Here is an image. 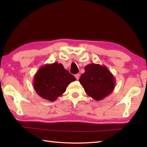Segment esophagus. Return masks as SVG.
Listing matches in <instances>:
<instances>
[{"mask_svg": "<svg viewBox=\"0 0 147 147\" xmlns=\"http://www.w3.org/2000/svg\"><path fill=\"white\" fill-rule=\"evenodd\" d=\"M74 76H75V78H76V80H79V78H80V74H75V75H74Z\"/></svg>", "mask_w": 147, "mask_h": 147, "instance_id": "1", "label": "esophagus"}]
</instances>
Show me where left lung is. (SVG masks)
<instances>
[{
  "instance_id": "left-lung-1",
  "label": "left lung",
  "mask_w": 147,
  "mask_h": 147,
  "mask_svg": "<svg viewBox=\"0 0 147 147\" xmlns=\"http://www.w3.org/2000/svg\"><path fill=\"white\" fill-rule=\"evenodd\" d=\"M85 70L79 82L87 95L95 100H102L111 94L115 88V80L107 67L93 63L86 65Z\"/></svg>"
}]
</instances>
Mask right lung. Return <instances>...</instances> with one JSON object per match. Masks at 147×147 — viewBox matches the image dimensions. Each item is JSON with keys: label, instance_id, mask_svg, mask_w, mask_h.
<instances>
[{"label": "right lung", "instance_id": "1", "mask_svg": "<svg viewBox=\"0 0 147 147\" xmlns=\"http://www.w3.org/2000/svg\"><path fill=\"white\" fill-rule=\"evenodd\" d=\"M76 80L65 69L63 65L55 62L39 68L34 76L33 88L37 94L49 101H55L66 90V87Z\"/></svg>", "mask_w": 147, "mask_h": 147}]
</instances>
